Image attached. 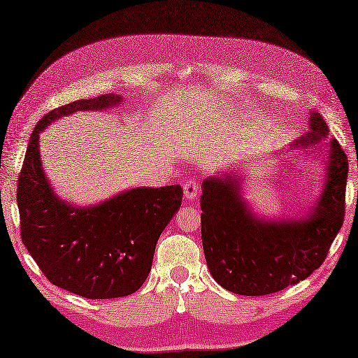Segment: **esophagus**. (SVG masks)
<instances>
[{
    "mask_svg": "<svg viewBox=\"0 0 358 358\" xmlns=\"http://www.w3.org/2000/svg\"><path fill=\"white\" fill-rule=\"evenodd\" d=\"M183 194H185V199L187 201H192L196 199V195H199V183L194 180H189L185 183L183 186Z\"/></svg>",
    "mask_w": 358,
    "mask_h": 358,
    "instance_id": "1",
    "label": "esophagus"
}]
</instances>
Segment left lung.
I'll use <instances>...</instances> for the list:
<instances>
[{
    "mask_svg": "<svg viewBox=\"0 0 358 358\" xmlns=\"http://www.w3.org/2000/svg\"><path fill=\"white\" fill-rule=\"evenodd\" d=\"M309 131L289 148L322 150L323 186L301 217L255 214L243 196L241 172L220 171L201 183V240L210 275L240 295L278 292L308 278L324 262L345 217L348 158L320 113L310 110ZM305 157H309L305 152Z\"/></svg>",
    "mask_w": 358,
    "mask_h": 358,
    "instance_id": "1",
    "label": "left lung"
}]
</instances>
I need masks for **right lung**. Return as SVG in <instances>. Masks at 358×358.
<instances>
[{
    "label": "right lung",
    "mask_w": 358,
    "mask_h": 358,
    "mask_svg": "<svg viewBox=\"0 0 358 358\" xmlns=\"http://www.w3.org/2000/svg\"><path fill=\"white\" fill-rule=\"evenodd\" d=\"M124 98L106 94L44 115L29 140L18 177L21 238L52 285L90 300L118 299L148 278L159 235L181 206V186L132 187L78 206L63 200L44 173L40 134L80 110H108Z\"/></svg>",
    "instance_id": "right-lung-1"
}]
</instances>
